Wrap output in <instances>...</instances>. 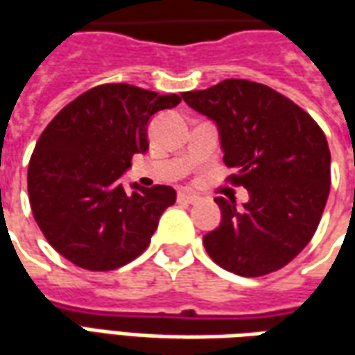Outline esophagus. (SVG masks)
<instances>
[{
  "instance_id": "1",
  "label": "esophagus",
  "mask_w": 355,
  "mask_h": 355,
  "mask_svg": "<svg viewBox=\"0 0 355 355\" xmlns=\"http://www.w3.org/2000/svg\"><path fill=\"white\" fill-rule=\"evenodd\" d=\"M178 202H184V203H198V202H200V196H196V194H188V192H180V194H178Z\"/></svg>"
}]
</instances>
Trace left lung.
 Returning a JSON list of instances; mask_svg holds the SVG:
<instances>
[{"instance_id": "1", "label": "left lung", "mask_w": 355, "mask_h": 355, "mask_svg": "<svg viewBox=\"0 0 355 355\" xmlns=\"http://www.w3.org/2000/svg\"><path fill=\"white\" fill-rule=\"evenodd\" d=\"M182 100L211 119L223 161L244 186L248 203L215 198L220 225L203 236L215 263L261 277L290 263L315 234L331 188V152L306 111L269 86L229 78Z\"/></svg>"}]
</instances>
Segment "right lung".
Segmentation results:
<instances>
[{
	"label": "right lung",
	"instance_id": "1",
	"mask_svg": "<svg viewBox=\"0 0 355 355\" xmlns=\"http://www.w3.org/2000/svg\"><path fill=\"white\" fill-rule=\"evenodd\" d=\"M178 103L177 94L101 84L46 126L28 165V198L40 230L71 263L113 271L148 248L177 192L136 182L126 190L119 178L148 152L150 119Z\"/></svg>",
	"mask_w": 355,
	"mask_h": 355
}]
</instances>
